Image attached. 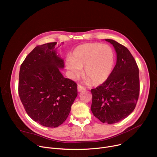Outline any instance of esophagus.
I'll return each mask as SVG.
<instances>
[{
	"mask_svg": "<svg viewBox=\"0 0 157 157\" xmlns=\"http://www.w3.org/2000/svg\"><path fill=\"white\" fill-rule=\"evenodd\" d=\"M85 89H86V88H85L84 87L82 86L81 85H80V84H78V91L79 92H81V91H84V90H85Z\"/></svg>",
	"mask_w": 157,
	"mask_h": 157,
	"instance_id": "1",
	"label": "esophagus"
}]
</instances>
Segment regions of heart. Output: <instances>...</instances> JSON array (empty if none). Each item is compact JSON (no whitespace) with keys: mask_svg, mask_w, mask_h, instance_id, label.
<instances>
[{"mask_svg":"<svg viewBox=\"0 0 157 157\" xmlns=\"http://www.w3.org/2000/svg\"><path fill=\"white\" fill-rule=\"evenodd\" d=\"M114 63V53L110 47L98 43H89L76 47L71 58L67 59L66 66L73 79L80 76L81 68L84 66L87 82L100 84L109 78Z\"/></svg>","mask_w":157,"mask_h":157,"instance_id":"b5f03b06","label":"heart"}]
</instances>
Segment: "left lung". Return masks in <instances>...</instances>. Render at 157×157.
<instances>
[{
	"label": "left lung",
	"mask_w": 157,
	"mask_h": 157,
	"mask_svg": "<svg viewBox=\"0 0 157 157\" xmlns=\"http://www.w3.org/2000/svg\"><path fill=\"white\" fill-rule=\"evenodd\" d=\"M114 47L117 62L109 78L91 90V111L102 123L115 124L125 119L135 109L140 93L139 71L137 63L122 44L105 39Z\"/></svg>",
	"instance_id": "8db88e82"
}]
</instances>
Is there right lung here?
I'll return each mask as SVG.
<instances>
[{"instance_id":"obj_1","label":"right lung","mask_w":157,"mask_h":157,"mask_svg":"<svg viewBox=\"0 0 157 157\" xmlns=\"http://www.w3.org/2000/svg\"><path fill=\"white\" fill-rule=\"evenodd\" d=\"M56 42L36 47L19 72L18 94L27 114L35 122L55 128L68 117L77 95V84L63 77L64 66L55 49Z\"/></svg>"}]
</instances>
